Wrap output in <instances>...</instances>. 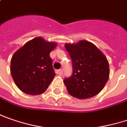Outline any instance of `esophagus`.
Segmentation results:
<instances>
[{
    "label": "esophagus",
    "mask_w": 127,
    "mask_h": 127,
    "mask_svg": "<svg viewBox=\"0 0 127 127\" xmlns=\"http://www.w3.org/2000/svg\"><path fill=\"white\" fill-rule=\"evenodd\" d=\"M63 73V70L62 69H58V71H57V74H59V75H62Z\"/></svg>",
    "instance_id": "esophagus-1"
}]
</instances>
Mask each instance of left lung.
I'll return each mask as SVG.
<instances>
[{
  "label": "left lung",
  "instance_id": "left-lung-1",
  "mask_svg": "<svg viewBox=\"0 0 127 127\" xmlns=\"http://www.w3.org/2000/svg\"><path fill=\"white\" fill-rule=\"evenodd\" d=\"M66 50L72 62L73 72L64 80L70 95L77 99H88L102 91L109 77L107 59L93 43L80 40L66 43Z\"/></svg>",
  "mask_w": 127,
  "mask_h": 127
}]
</instances>
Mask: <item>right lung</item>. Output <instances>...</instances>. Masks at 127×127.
<instances>
[{
  "instance_id": "1",
  "label": "right lung",
  "mask_w": 127,
  "mask_h": 127,
  "mask_svg": "<svg viewBox=\"0 0 127 127\" xmlns=\"http://www.w3.org/2000/svg\"><path fill=\"white\" fill-rule=\"evenodd\" d=\"M55 42L35 37L18 49L12 56L10 73L16 86L31 95L45 92L55 76L50 53Z\"/></svg>"
}]
</instances>
